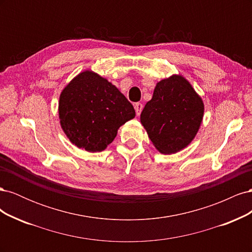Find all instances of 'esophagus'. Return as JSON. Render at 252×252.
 <instances>
[{
	"label": "esophagus",
	"mask_w": 252,
	"mask_h": 252,
	"mask_svg": "<svg viewBox=\"0 0 252 252\" xmlns=\"http://www.w3.org/2000/svg\"><path fill=\"white\" fill-rule=\"evenodd\" d=\"M134 109H135L136 114H138V116H140V113H141V111L143 109V104L142 103H135L134 104Z\"/></svg>",
	"instance_id": "esophagus-1"
}]
</instances>
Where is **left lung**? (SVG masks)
Wrapping results in <instances>:
<instances>
[{
    "label": "left lung",
    "instance_id": "obj_1",
    "mask_svg": "<svg viewBox=\"0 0 252 252\" xmlns=\"http://www.w3.org/2000/svg\"><path fill=\"white\" fill-rule=\"evenodd\" d=\"M204 113L202 98L181 75L157 84L152 98L141 113V123L156 148L175 154L193 140Z\"/></svg>",
    "mask_w": 252,
    "mask_h": 252
}]
</instances>
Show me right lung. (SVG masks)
Instances as JSON below:
<instances>
[{"instance_id": "add662e5", "label": "right lung", "mask_w": 252, "mask_h": 252, "mask_svg": "<svg viewBox=\"0 0 252 252\" xmlns=\"http://www.w3.org/2000/svg\"><path fill=\"white\" fill-rule=\"evenodd\" d=\"M59 116L64 132L79 148L102 151L120 126L135 116L132 104L107 80L84 71L62 91Z\"/></svg>"}]
</instances>
